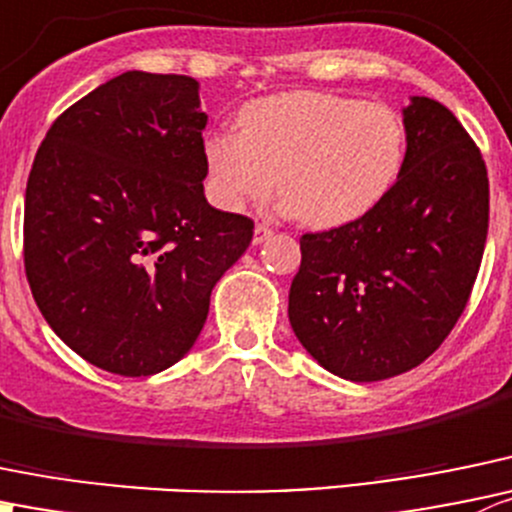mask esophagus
I'll return each instance as SVG.
<instances>
[{"instance_id":"obj_1","label":"esophagus","mask_w":512,"mask_h":512,"mask_svg":"<svg viewBox=\"0 0 512 512\" xmlns=\"http://www.w3.org/2000/svg\"><path fill=\"white\" fill-rule=\"evenodd\" d=\"M272 235H275V230H272L270 225H265V222H262V225L255 227V237H252V242H255V245H260V242L270 240Z\"/></svg>"}]
</instances>
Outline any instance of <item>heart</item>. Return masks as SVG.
Here are the masks:
<instances>
[{"mask_svg": "<svg viewBox=\"0 0 512 512\" xmlns=\"http://www.w3.org/2000/svg\"><path fill=\"white\" fill-rule=\"evenodd\" d=\"M212 190L225 207L260 202L275 187L312 227H337L370 212L400 177L405 124L395 109L330 92L255 99L240 132L205 140Z\"/></svg>", "mask_w": 512, "mask_h": 512, "instance_id": "heart-1", "label": "heart"}]
</instances>
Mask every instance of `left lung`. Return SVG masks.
<instances>
[{"instance_id": "obj_1", "label": "left lung", "mask_w": 512, "mask_h": 512, "mask_svg": "<svg viewBox=\"0 0 512 512\" xmlns=\"http://www.w3.org/2000/svg\"><path fill=\"white\" fill-rule=\"evenodd\" d=\"M403 170L357 220L300 237L290 325L325 370L375 382L428 360L463 315L488 237L485 160L445 104L413 97Z\"/></svg>"}]
</instances>
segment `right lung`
<instances>
[{
  "mask_svg": "<svg viewBox=\"0 0 512 512\" xmlns=\"http://www.w3.org/2000/svg\"><path fill=\"white\" fill-rule=\"evenodd\" d=\"M200 84L124 72L64 109L24 197V270L44 320L92 365L147 377L187 355L255 222L205 200Z\"/></svg>",
  "mask_w": 512,
  "mask_h": 512,
  "instance_id": "right-lung-1",
  "label": "right lung"
}]
</instances>
